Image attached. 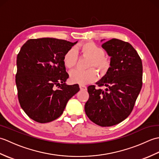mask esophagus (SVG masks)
I'll return each mask as SVG.
<instances>
[{
	"label": "esophagus",
	"mask_w": 159,
	"mask_h": 159,
	"mask_svg": "<svg viewBox=\"0 0 159 159\" xmlns=\"http://www.w3.org/2000/svg\"><path fill=\"white\" fill-rule=\"evenodd\" d=\"M79 87L80 90H87V87L83 85H79Z\"/></svg>",
	"instance_id": "obj_1"
}]
</instances>
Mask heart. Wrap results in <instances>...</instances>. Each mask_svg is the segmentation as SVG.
I'll return each mask as SVG.
<instances>
[{
	"label": "heart",
	"mask_w": 159,
	"mask_h": 159,
	"mask_svg": "<svg viewBox=\"0 0 159 159\" xmlns=\"http://www.w3.org/2000/svg\"><path fill=\"white\" fill-rule=\"evenodd\" d=\"M78 50L84 56L90 58L89 66H94L101 73H105L110 67L109 59L104 57V50L93 42H86L78 47ZM77 61V52L74 48H70L63 56V62L67 68H72L76 65ZM96 71L90 68L87 70H74L70 73V79L73 83L84 85L92 83L97 79Z\"/></svg>",
	"instance_id": "b5f03b06"
}]
</instances>
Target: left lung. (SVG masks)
I'll return each mask as SVG.
<instances>
[{
    "mask_svg": "<svg viewBox=\"0 0 159 159\" xmlns=\"http://www.w3.org/2000/svg\"><path fill=\"white\" fill-rule=\"evenodd\" d=\"M102 47L111 57L110 67L96 84L106 88L87 87L89 98L85 111L93 123L107 127L121 122L133 111L142 87L143 66L137 52L128 42L113 38Z\"/></svg>",
    "mask_w": 159,
    "mask_h": 159,
    "instance_id": "left-lung-1",
    "label": "left lung"
}]
</instances>
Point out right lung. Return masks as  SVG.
Here are the masks:
<instances>
[{"label": "right lung", "mask_w": 159, "mask_h": 159, "mask_svg": "<svg viewBox=\"0 0 159 159\" xmlns=\"http://www.w3.org/2000/svg\"><path fill=\"white\" fill-rule=\"evenodd\" d=\"M78 42L56 38L29 39L17 56L16 83L20 106L39 123L61 116L68 100L79 92L78 84L66 83L69 75L63 56Z\"/></svg>", "instance_id": "obj_1"}]
</instances>
